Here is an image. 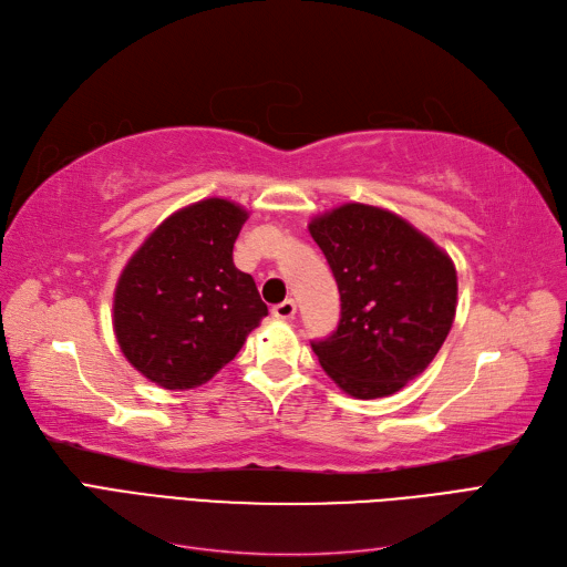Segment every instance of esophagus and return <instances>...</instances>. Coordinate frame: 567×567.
<instances>
[{"instance_id": "esophagus-1", "label": "esophagus", "mask_w": 567, "mask_h": 567, "mask_svg": "<svg viewBox=\"0 0 567 567\" xmlns=\"http://www.w3.org/2000/svg\"><path fill=\"white\" fill-rule=\"evenodd\" d=\"M271 317L274 319H284V321L293 319L296 317V302L293 300H284L281 305H274L271 307Z\"/></svg>"}]
</instances>
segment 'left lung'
Here are the masks:
<instances>
[{
    "instance_id": "obj_1",
    "label": "left lung",
    "mask_w": 567,
    "mask_h": 567,
    "mask_svg": "<svg viewBox=\"0 0 567 567\" xmlns=\"http://www.w3.org/2000/svg\"><path fill=\"white\" fill-rule=\"evenodd\" d=\"M310 234L340 293L338 329L312 340L319 364L359 400L402 390L452 329V260L402 217L362 203L317 217Z\"/></svg>"
}]
</instances>
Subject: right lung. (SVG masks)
<instances>
[{
    "instance_id": "right-lung-1",
    "label": "right lung",
    "mask_w": 567,
    "mask_h": 567,
    "mask_svg": "<svg viewBox=\"0 0 567 567\" xmlns=\"http://www.w3.org/2000/svg\"><path fill=\"white\" fill-rule=\"evenodd\" d=\"M246 217L229 200H200L167 217L125 267L113 326L148 381L167 390L210 381L267 317L252 277L231 257Z\"/></svg>"
}]
</instances>
